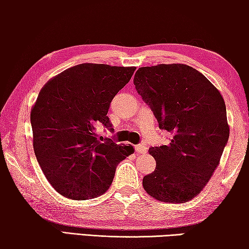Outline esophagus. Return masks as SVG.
<instances>
[{"label":"esophagus","instance_id":"obj_1","mask_svg":"<svg viewBox=\"0 0 249 249\" xmlns=\"http://www.w3.org/2000/svg\"><path fill=\"white\" fill-rule=\"evenodd\" d=\"M135 151L137 154H142V153H146L147 152V148L145 147V146L142 145H136L135 146Z\"/></svg>","mask_w":249,"mask_h":249}]
</instances>
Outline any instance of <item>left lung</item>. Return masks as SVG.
Masks as SVG:
<instances>
[{
    "mask_svg": "<svg viewBox=\"0 0 249 249\" xmlns=\"http://www.w3.org/2000/svg\"><path fill=\"white\" fill-rule=\"evenodd\" d=\"M134 84L169 144L149 148L154 172L142 187L161 202L183 203L198 195L219 165L229 139L227 108L220 91L186 64H159L136 71Z\"/></svg>",
    "mask_w": 249,
    "mask_h": 249,
    "instance_id": "obj_1",
    "label": "left lung"
}]
</instances>
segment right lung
Returning a JSON list of instances; mask_svg holds the SVG:
<instances>
[{
    "instance_id": "add662e5",
    "label": "right lung",
    "mask_w": 249,
    "mask_h": 249,
    "mask_svg": "<svg viewBox=\"0 0 249 249\" xmlns=\"http://www.w3.org/2000/svg\"><path fill=\"white\" fill-rule=\"evenodd\" d=\"M135 69L83 63L40 89L30 112L34 152L46 179L64 197L84 200L104 194L117 165L134 153L131 145L111 138L100 142L96 128L113 130L107 111Z\"/></svg>"
}]
</instances>
